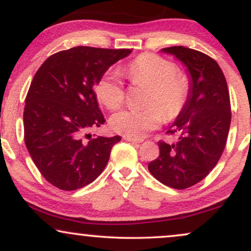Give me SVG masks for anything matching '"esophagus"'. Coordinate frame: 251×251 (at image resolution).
Returning a JSON list of instances; mask_svg holds the SVG:
<instances>
[{
  "instance_id": "1",
  "label": "esophagus",
  "mask_w": 251,
  "mask_h": 251,
  "mask_svg": "<svg viewBox=\"0 0 251 251\" xmlns=\"http://www.w3.org/2000/svg\"><path fill=\"white\" fill-rule=\"evenodd\" d=\"M125 138V140H126V142H130L132 144H137V143H142L143 140L142 139H136V138H130V137H123Z\"/></svg>"
}]
</instances>
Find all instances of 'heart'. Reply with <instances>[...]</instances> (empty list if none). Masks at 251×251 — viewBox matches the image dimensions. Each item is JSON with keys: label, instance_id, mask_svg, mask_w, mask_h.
I'll return each mask as SVG.
<instances>
[{"label": "heart", "instance_id": "1", "mask_svg": "<svg viewBox=\"0 0 251 251\" xmlns=\"http://www.w3.org/2000/svg\"><path fill=\"white\" fill-rule=\"evenodd\" d=\"M173 61L152 53H144L130 63L125 74L132 83L150 85L145 108H126L112 115L113 130L130 138H143L167 120L180 114L190 95L187 75L176 72ZM97 98L109 109L118 108L125 100V85L118 73L102 75L95 85Z\"/></svg>", "mask_w": 251, "mask_h": 251}]
</instances>
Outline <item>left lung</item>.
I'll return each instance as SVG.
<instances>
[{
	"instance_id": "1",
	"label": "left lung",
	"mask_w": 251,
	"mask_h": 251,
	"mask_svg": "<svg viewBox=\"0 0 251 251\" xmlns=\"http://www.w3.org/2000/svg\"><path fill=\"white\" fill-rule=\"evenodd\" d=\"M162 51L186 66L190 95L167 131L177 135V143H157L160 155L149 163V170L162 184L184 190L207 177L221 159L231 125V102L226 78L216 60L181 46Z\"/></svg>"
}]
</instances>
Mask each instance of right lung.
<instances>
[{
    "label": "right lung",
    "mask_w": 251,
    "mask_h": 251,
    "mask_svg": "<svg viewBox=\"0 0 251 251\" xmlns=\"http://www.w3.org/2000/svg\"><path fill=\"white\" fill-rule=\"evenodd\" d=\"M130 49L75 47L52 54L34 75L25 99V144L40 173L53 186L75 191L97 178L120 136L96 137L104 125L94 85Z\"/></svg>",
    "instance_id": "add662e5"
}]
</instances>
